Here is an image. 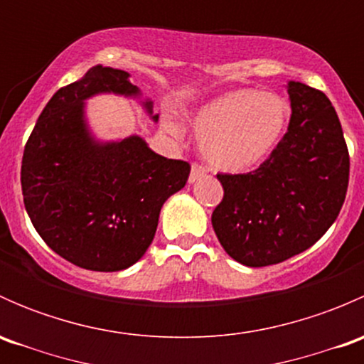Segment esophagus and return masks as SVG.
Returning a JSON list of instances; mask_svg holds the SVG:
<instances>
[{"instance_id":"esophagus-1","label":"esophagus","mask_w":364,"mask_h":364,"mask_svg":"<svg viewBox=\"0 0 364 364\" xmlns=\"http://www.w3.org/2000/svg\"><path fill=\"white\" fill-rule=\"evenodd\" d=\"M205 174V167L204 165H200V164H193L192 165V171H190V183H196L197 179L199 178H203V176Z\"/></svg>"}]
</instances>
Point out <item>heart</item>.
<instances>
[{
  "label": "heart",
  "mask_w": 364,
  "mask_h": 364,
  "mask_svg": "<svg viewBox=\"0 0 364 364\" xmlns=\"http://www.w3.org/2000/svg\"><path fill=\"white\" fill-rule=\"evenodd\" d=\"M289 107L278 95L236 90L192 116L204 156L218 171L243 172L262 164L284 135Z\"/></svg>",
  "instance_id": "obj_1"
}]
</instances>
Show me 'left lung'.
Masks as SVG:
<instances>
[{
	"instance_id": "obj_1",
	"label": "left lung",
	"mask_w": 364,
	"mask_h": 364,
	"mask_svg": "<svg viewBox=\"0 0 364 364\" xmlns=\"http://www.w3.org/2000/svg\"><path fill=\"white\" fill-rule=\"evenodd\" d=\"M289 130L267 160L245 174H216L222 203L211 215L223 250L250 267L284 262L321 240L348 186L347 142L329 98L289 82Z\"/></svg>"
}]
</instances>
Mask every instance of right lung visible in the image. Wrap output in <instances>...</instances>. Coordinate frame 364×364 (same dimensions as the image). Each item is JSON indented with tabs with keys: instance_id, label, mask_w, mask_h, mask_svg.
<instances>
[{
	"instance_id": "1",
	"label": "right lung",
	"mask_w": 364,
	"mask_h": 364,
	"mask_svg": "<svg viewBox=\"0 0 364 364\" xmlns=\"http://www.w3.org/2000/svg\"><path fill=\"white\" fill-rule=\"evenodd\" d=\"M102 91L139 93L127 72L100 65L60 87L24 146L21 186L50 250L84 269L121 271L148 250L161 205L185 186L190 164L156 155L141 137L95 142L82 105ZM146 107L151 112V102Z\"/></svg>"
}]
</instances>
